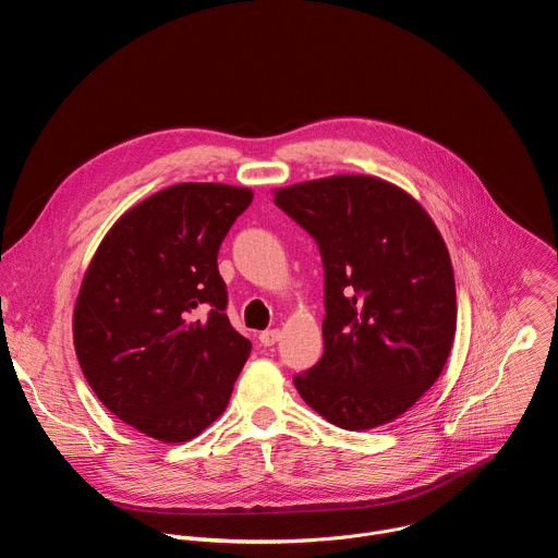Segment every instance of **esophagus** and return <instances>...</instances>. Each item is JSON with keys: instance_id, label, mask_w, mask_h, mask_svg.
<instances>
[{"instance_id": "1", "label": "esophagus", "mask_w": 558, "mask_h": 558, "mask_svg": "<svg viewBox=\"0 0 558 558\" xmlns=\"http://www.w3.org/2000/svg\"><path fill=\"white\" fill-rule=\"evenodd\" d=\"M278 340H280V331L278 329H269V331L260 333V344L263 347H274Z\"/></svg>"}]
</instances>
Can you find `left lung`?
Segmentation results:
<instances>
[{"label": "left lung", "mask_w": 558, "mask_h": 558, "mask_svg": "<svg viewBox=\"0 0 558 558\" xmlns=\"http://www.w3.org/2000/svg\"><path fill=\"white\" fill-rule=\"evenodd\" d=\"M325 265V353L293 377L302 400L344 430L404 415L437 381L457 329L452 263L426 209L375 177L276 190Z\"/></svg>", "instance_id": "8db88e82"}]
</instances>
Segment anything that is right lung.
Listing matches in <instances>:
<instances>
[{
    "instance_id": "obj_1",
    "label": "right lung",
    "mask_w": 558,
    "mask_h": 558,
    "mask_svg": "<svg viewBox=\"0 0 558 558\" xmlns=\"http://www.w3.org/2000/svg\"><path fill=\"white\" fill-rule=\"evenodd\" d=\"M254 192L181 183L128 209L78 289L72 336L101 404L163 444L222 415L252 342L227 308L218 250Z\"/></svg>"
}]
</instances>
